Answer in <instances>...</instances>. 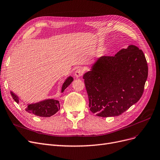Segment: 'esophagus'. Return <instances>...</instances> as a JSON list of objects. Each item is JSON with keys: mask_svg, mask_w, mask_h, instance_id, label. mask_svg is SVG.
Here are the masks:
<instances>
[{"mask_svg": "<svg viewBox=\"0 0 160 160\" xmlns=\"http://www.w3.org/2000/svg\"><path fill=\"white\" fill-rule=\"evenodd\" d=\"M84 72V70L83 68H78V69L76 70L75 76L76 77V78H79V77H80V76H82V75H83Z\"/></svg>", "mask_w": 160, "mask_h": 160, "instance_id": "obj_1", "label": "esophagus"}]
</instances>
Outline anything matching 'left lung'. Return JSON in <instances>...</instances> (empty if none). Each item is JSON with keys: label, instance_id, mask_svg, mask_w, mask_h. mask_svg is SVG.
<instances>
[{"label": "left lung", "instance_id": "left-lung-1", "mask_svg": "<svg viewBox=\"0 0 160 160\" xmlns=\"http://www.w3.org/2000/svg\"><path fill=\"white\" fill-rule=\"evenodd\" d=\"M148 72L143 51L133 45L99 58L83 76L90 111L102 117L121 115L142 96Z\"/></svg>", "mask_w": 160, "mask_h": 160}]
</instances>
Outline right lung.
<instances>
[{"mask_svg":"<svg viewBox=\"0 0 160 160\" xmlns=\"http://www.w3.org/2000/svg\"><path fill=\"white\" fill-rule=\"evenodd\" d=\"M73 78L72 76H69L64 82L62 86L61 92H63L64 90L72 83ZM11 96L12 97L14 101L18 103L19 98L14 93L10 92ZM60 109V103L58 100L53 99H48L39 102L38 103L29 104L26 109V111L29 113L33 114L36 116L42 117H49L54 114Z\"/></svg>","mask_w":160,"mask_h":160,"instance_id":"add662e5","label":"right lung"}]
</instances>
